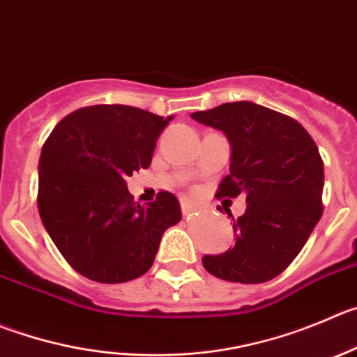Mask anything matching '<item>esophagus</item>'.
<instances>
[{
    "label": "esophagus",
    "instance_id": "34e87169",
    "mask_svg": "<svg viewBox=\"0 0 357 357\" xmlns=\"http://www.w3.org/2000/svg\"><path fill=\"white\" fill-rule=\"evenodd\" d=\"M181 211H183V215H188V213L195 211V204H192L188 199H183V201H181Z\"/></svg>",
    "mask_w": 357,
    "mask_h": 357
}]
</instances>
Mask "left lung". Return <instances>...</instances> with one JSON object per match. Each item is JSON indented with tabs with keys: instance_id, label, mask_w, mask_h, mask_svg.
<instances>
[{
	"instance_id": "left-lung-1",
	"label": "left lung",
	"mask_w": 357,
	"mask_h": 357,
	"mask_svg": "<svg viewBox=\"0 0 357 357\" xmlns=\"http://www.w3.org/2000/svg\"><path fill=\"white\" fill-rule=\"evenodd\" d=\"M192 118L222 130L232 146L231 172L216 197L245 194L248 202L245 215L232 218L236 245L204 255L202 264L227 282H268L298 257L322 216L324 163L317 144L291 116L252 102L222 103Z\"/></svg>"
}]
</instances>
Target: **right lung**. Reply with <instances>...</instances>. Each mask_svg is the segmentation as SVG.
I'll return each instance as SVG.
<instances>
[{
  "label": "right lung",
  "mask_w": 357,
  "mask_h": 357,
  "mask_svg": "<svg viewBox=\"0 0 357 357\" xmlns=\"http://www.w3.org/2000/svg\"><path fill=\"white\" fill-rule=\"evenodd\" d=\"M171 118L130 105H89L61 119L43 142L38 213L65 261L100 284H125L155 262L160 239L181 220L171 192L141 206L126 178L148 169Z\"/></svg>",
  "instance_id": "right-lung-1"
}]
</instances>
